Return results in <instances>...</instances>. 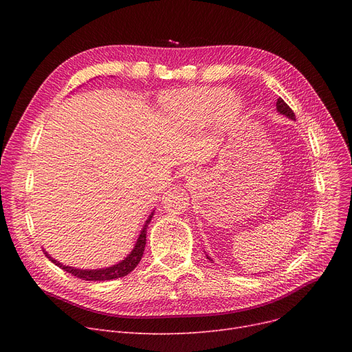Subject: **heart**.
Returning <instances> with one entry per match:
<instances>
[{"label":"heart","mask_w":352,"mask_h":352,"mask_svg":"<svg viewBox=\"0 0 352 352\" xmlns=\"http://www.w3.org/2000/svg\"><path fill=\"white\" fill-rule=\"evenodd\" d=\"M164 108L181 125L201 129L214 118L226 126L235 124L243 104L226 88L198 87L174 92L166 97Z\"/></svg>","instance_id":"b5f03b06"}]
</instances>
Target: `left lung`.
I'll return each mask as SVG.
<instances>
[{
	"instance_id": "8db88e82",
	"label": "left lung",
	"mask_w": 352,
	"mask_h": 352,
	"mask_svg": "<svg viewBox=\"0 0 352 352\" xmlns=\"http://www.w3.org/2000/svg\"><path fill=\"white\" fill-rule=\"evenodd\" d=\"M276 111H278L280 114H283V116H285L287 118H289V120H295V114H294V111L285 104V101L283 100V98H278L276 100ZM207 258L210 261H212L211 258L207 255Z\"/></svg>"
}]
</instances>
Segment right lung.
Instances as JSON below:
<instances>
[{
	"label": "right lung",
	"mask_w": 352,
	"mask_h": 352,
	"mask_svg": "<svg viewBox=\"0 0 352 352\" xmlns=\"http://www.w3.org/2000/svg\"><path fill=\"white\" fill-rule=\"evenodd\" d=\"M154 215V211L150 214V217L146 218L145 224L140 232V236L137 239V243L133 248V251L129 252L122 261H120L118 264H114L111 267H105V268H97V270H81V268H76V267H68V265H64L61 264L60 261L54 260V258L45 251V256L48 258V260L51 263H54L57 267H60L61 270L69 272L71 275L77 276V278H81V280H85V281H109V280H117V278H121V276H125L128 275L129 272H131L137 265L138 263L141 261V256L144 254V248H145V241H146V228H148V224H150V221Z\"/></svg>",
	"instance_id": "right-lung-1"
}]
</instances>
